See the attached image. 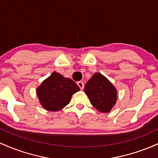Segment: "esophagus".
Here are the masks:
<instances>
[{"instance_id": "34e87169", "label": "esophagus", "mask_w": 158, "mask_h": 158, "mask_svg": "<svg viewBox=\"0 0 158 158\" xmlns=\"http://www.w3.org/2000/svg\"><path fill=\"white\" fill-rule=\"evenodd\" d=\"M77 85L81 90H82L83 88H84V83H83L82 81H78Z\"/></svg>"}]
</instances>
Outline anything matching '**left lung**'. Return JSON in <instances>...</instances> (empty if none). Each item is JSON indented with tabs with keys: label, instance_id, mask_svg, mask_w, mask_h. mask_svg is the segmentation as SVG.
<instances>
[{
	"label": "left lung",
	"instance_id": "obj_1",
	"mask_svg": "<svg viewBox=\"0 0 158 158\" xmlns=\"http://www.w3.org/2000/svg\"><path fill=\"white\" fill-rule=\"evenodd\" d=\"M85 93L96 109L102 113H108L117 100V90L107 78L95 73L85 86Z\"/></svg>",
	"mask_w": 158,
	"mask_h": 158
}]
</instances>
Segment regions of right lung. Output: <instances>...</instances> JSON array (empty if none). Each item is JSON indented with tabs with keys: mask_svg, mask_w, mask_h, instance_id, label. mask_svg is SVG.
<instances>
[{
	"mask_svg": "<svg viewBox=\"0 0 158 158\" xmlns=\"http://www.w3.org/2000/svg\"><path fill=\"white\" fill-rule=\"evenodd\" d=\"M79 90L80 88L73 80L53 72L38 87L36 94L45 110L58 111L68 105L73 94Z\"/></svg>",
	"mask_w": 158,
	"mask_h": 158,
	"instance_id": "add662e5",
	"label": "right lung"
}]
</instances>
